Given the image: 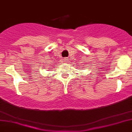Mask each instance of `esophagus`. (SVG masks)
Segmentation results:
<instances>
[{
	"mask_svg": "<svg viewBox=\"0 0 132 132\" xmlns=\"http://www.w3.org/2000/svg\"><path fill=\"white\" fill-rule=\"evenodd\" d=\"M66 61V59H64V61H63V62H65Z\"/></svg>",
	"mask_w": 132,
	"mask_h": 132,
	"instance_id": "obj_1",
	"label": "esophagus"
}]
</instances>
